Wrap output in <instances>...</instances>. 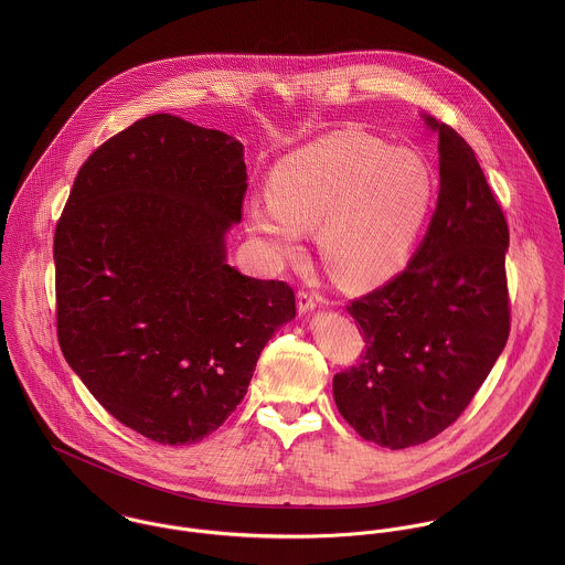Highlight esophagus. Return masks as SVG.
<instances>
[{"label":"esophagus","mask_w":565,"mask_h":565,"mask_svg":"<svg viewBox=\"0 0 565 565\" xmlns=\"http://www.w3.org/2000/svg\"><path fill=\"white\" fill-rule=\"evenodd\" d=\"M318 296L316 294H311V291H307V289H300L298 291V313H309V311H313L316 307H318Z\"/></svg>","instance_id":"34e87169"}]
</instances>
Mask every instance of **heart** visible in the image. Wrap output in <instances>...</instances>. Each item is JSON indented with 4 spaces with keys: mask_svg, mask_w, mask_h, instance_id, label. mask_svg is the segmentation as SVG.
<instances>
[{
    "mask_svg": "<svg viewBox=\"0 0 565 565\" xmlns=\"http://www.w3.org/2000/svg\"><path fill=\"white\" fill-rule=\"evenodd\" d=\"M271 195L247 204V226L271 263L302 254L307 228L330 274L367 285L396 269L428 217L433 171L422 152L337 132L276 164Z\"/></svg>",
    "mask_w": 565,
    "mask_h": 565,
    "instance_id": "1",
    "label": "heart"
}]
</instances>
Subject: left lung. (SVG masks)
<instances>
[{
    "mask_svg": "<svg viewBox=\"0 0 565 565\" xmlns=\"http://www.w3.org/2000/svg\"><path fill=\"white\" fill-rule=\"evenodd\" d=\"M422 117L439 135L435 213L403 271L348 305L365 352L332 379L343 419L363 439L392 450L448 428L509 337L507 220L466 139Z\"/></svg>",
    "mask_w": 565,
    "mask_h": 565,
    "instance_id": "8db88e82",
    "label": "left lung"
}]
</instances>
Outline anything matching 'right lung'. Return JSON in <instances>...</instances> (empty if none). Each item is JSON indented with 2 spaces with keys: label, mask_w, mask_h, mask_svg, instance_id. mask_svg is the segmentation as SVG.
Masks as SVG:
<instances>
[{
  "label": "right lung",
  "mask_w": 565,
  "mask_h": 565,
  "mask_svg": "<svg viewBox=\"0 0 565 565\" xmlns=\"http://www.w3.org/2000/svg\"><path fill=\"white\" fill-rule=\"evenodd\" d=\"M245 180L235 137L150 115L86 159L56 226L61 350L115 419L164 446L217 430L296 318L287 282L226 263Z\"/></svg>",
  "instance_id": "obj_1"
}]
</instances>
